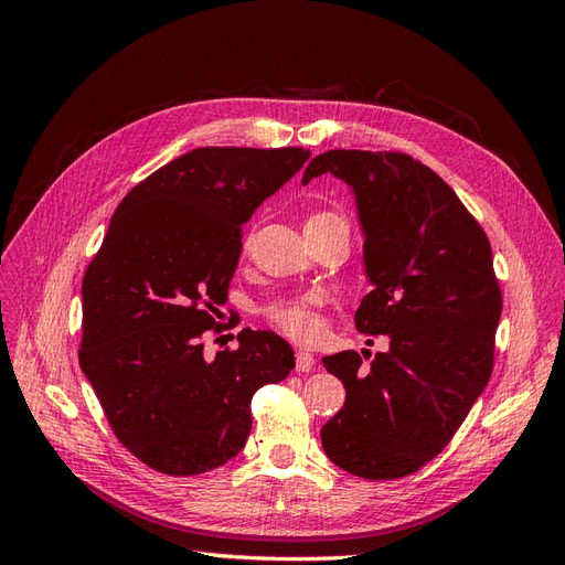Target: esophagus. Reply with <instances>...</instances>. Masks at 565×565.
<instances>
[{"instance_id":"esophagus-1","label":"esophagus","mask_w":565,"mask_h":565,"mask_svg":"<svg viewBox=\"0 0 565 565\" xmlns=\"http://www.w3.org/2000/svg\"><path fill=\"white\" fill-rule=\"evenodd\" d=\"M316 365V358L309 351H297V372H309Z\"/></svg>"}]
</instances>
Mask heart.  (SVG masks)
Segmentation results:
<instances>
[{"instance_id":"b5f03b06","label":"heart","mask_w":565,"mask_h":565,"mask_svg":"<svg viewBox=\"0 0 565 565\" xmlns=\"http://www.w3.org/2000/svg\"><path fill=\"white\" fill-rule=\"evenodd\" d=\"M330 218H341V216L334 212H313L309 214V218H306V226H316ZM316 306H318V297L273 299L270 303L264 306V316L285 334L295 339H309L318 330Z\"/></svg>"}]
</instances>
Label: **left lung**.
I'll list each match as a JSON object with an SVG mask.
<instances>
[{
	"mask_svg": "<svg viewBox=\"0 0 565 565\" xmlns=\"http://www.w3.org/2000/svg\"><path fill=\"white\" fill-rule=\"evenodd\" d=\"M320 174L353 188L365 233L372 289L355 328L388 334L370 365L355 351L322 358L347 388L322 448L339 469L393 481L446 448L483 393L502 289L486 231L434 169L396 150H328L303 183Z\"/></svg>",
	"mask_w": 565,
	"mask_h": 565,
	"instance_id": "left-lung-1",
	"label": "left lung"
}]
</instances>
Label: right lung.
<instances>
[{
	"label": "right lung",
	"mask_w": 565,
	"mask_h": 565,
	"mask_svg": "<svg viewBox=\"0 0 565 565\" xmlns=\"http://www.w3.org/2000/svg\"><path fill=\"white\" fill-rule=\"evenodd\" d=\"M311 150L195 148L115 210L82 280L79 367L117 440L143 465L195 476L245 448L252 396L282 382L295 351L276 332L237 334L207 358L243 252V224Z\"/></svg>",
	"instance_id": "1"
}]
</instances>
